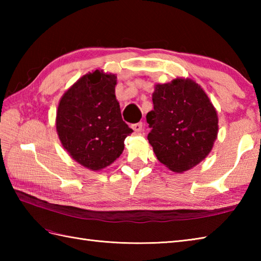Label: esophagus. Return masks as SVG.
<instances>
[{
    "mask_svg": "<svg viewBox=\"0 0 261 261\" xmlns=\"http://www.w3.org/2000/svg\"><path fill=\"white\" fill-rule=\"evenodd\" d=\"M131 127H132V129H134L136 132H140V131L142 130L143 124H142V122H138V123L131 124Z\"/></svg>",
    "mask_w": 261,
    "mask_h": 261,
    "instance_id": "1",
    "label": "esophagus"
}]
</instances>
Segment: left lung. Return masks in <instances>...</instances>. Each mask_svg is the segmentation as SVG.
Wrapping results in <instances>:
<instances>
[{
  "mask_svg": "<svg viewBox=\"0 0 261 261\" xmlns=\"http://www.w3.org/2000/svg\"><path fill=\"white\" fill-rule=\"evenodd\" d=\"M152 103L148 140L159 162L175 173L201 163L212 150L219 127L216 111L201 86L184 79L158 84Z\"/></svg>",
  "mask_w": 261,
  "mask_h": 261,
  "instance_id": "1",
  "label": "left lung"
}]
</instances>
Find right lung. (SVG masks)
Listing matches in <instances>:
<instances>
[{"label":"right lung","instance_id":"obj_1","mask_svg":"<svg viewBox=\"0 0 261 261\" xmlns=\"http://www.w3.org/2000/svg\"><path fill=\"white\" fill-rule=\"evenodd\" d=\"M115 85V75L95 70L77 81L58 105L59 139L73 159L88 169L112 164L134 132L122 120Z\"/></svg>","mask_w":261,"mask_h":261}]
</instances>
